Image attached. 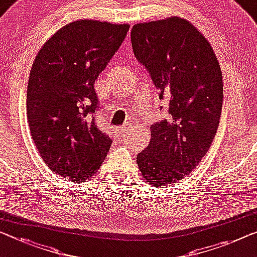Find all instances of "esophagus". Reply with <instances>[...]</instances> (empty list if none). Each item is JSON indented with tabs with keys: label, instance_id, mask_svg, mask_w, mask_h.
<instances>
[{
	"label": "esophagus",
	"instance_id": "34e87169",
	"mask_svg": "<svg viewBox=\"0 0 257 257\" xmlns=\"http://www.w3.org/2000/svg\"><path fill=\"white\" fill-rule=\"evenodd\" d=\"M125 134H127V128H124V127L116 128V135L117 136H124Z\"/></svg>",
	"mask_w": 257,
	"mask_h": 257
}]
</instances>
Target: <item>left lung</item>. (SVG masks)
<instances>
[{"label": "left lung", "mask_w": 257, "mask_h": 257, "mask_svg": "<svg viewBox=\"0 0 257 257\" xmlns=\"http://www.w3.org/2000/svg\"><path fill=\"white\" fill-rule=\"evenodd\" d=\"M132 46L168 105L170 117L152 125L150 143L136 158L147 182L163 187L186 178L211 148L223 75L209 41L183 18L134 25Z\"/></svg>", "instance_id": "8db88e82"}]
</instances>
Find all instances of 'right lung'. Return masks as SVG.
<instances>
[{
    "mask_svg": "<svg viewBox=\"0 0 257 257\" xmlns=\"http://www.w3.org/2000/svg\"><path fill=\"white\" fill-rule=\"evenodd\" d=\"M128 24L79 19L46 41L31 68V136L51 170L71 181L97 173L112 140L97 128L94 82L120 47Z\"/></svg>",
    "mask_w": 257,
    "mask_h": 257,
    "instance_id": "1",
    "label": "right lung"
}]
</instances>
